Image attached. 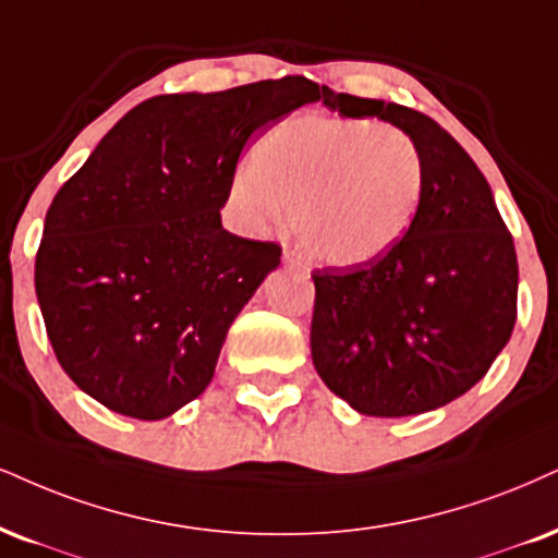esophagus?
<instances>
[{
	"instance_id": "obj_1",
	"label": "esophagus",
	"mask_w": 558,
	"mask_h": 558,
	"mask_svg": "<svg viewBox=\"0 0 558 558\" xmlns=\"http://www.w3.org/2000/svg\"><path fill=\"white\" fill-rule=\"evenodd\" d=\"M284 264L290 268H305V264H302L300 256L294 251H284Z\"/></svg>"
}]
</instances>
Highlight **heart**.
<instances>
[{
    "label": "heart",
    "instance_id": "1",
    "mask_svg": "<svg viewBox=\"0 0 558 558\" xmlns=\"http://www.w3.org/2000/svg\"><path fill=\"white\" fill-rule=\"evenodd\" d=\"M426 168L418 144L375 119L307 113L281 121L258 144L256 168L227 185L251 232L294 230L307 253L333 268L369 266L409 235Z\"/></svg>",
    "mask_w": 558,
    "mask_h": 558
}]
</instances>
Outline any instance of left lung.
I'll list each match as a JSON object with an SVG mask.
<instances>
[{
	"mask_svg": "<svg viewBox=\"0 0 558 558\" xmlns=\"http://www.w3.org/2000/svg\"><path fill=\"white\" fill-rule=\"evenodd\" d=\"M323 106L393 123L418 144L426 183L393 253L318 268L311 352L320 380L364 416H414L469 393L510 341L518 256L486 178L414 108L323 87Z\"/></svg>",
	"mask_w": 558,
	"mask_h": 558,
	"instance_id": "left-lung-1",
	"label": "left lung"
}]
</instances>
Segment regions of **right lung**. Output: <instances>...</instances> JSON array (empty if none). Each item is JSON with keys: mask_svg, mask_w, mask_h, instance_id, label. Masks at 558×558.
I'll return each mask as SVG.
<instances>
[{"mask_svg": "<svg viewBox=\"0 0 558 558\" xmlns=\"http://www.w3.org/2000/svg\"><path fill=\"white\" fill-rule=\"evenodd\" d=\"M315 100L320 87L300 74L157 95L61 185L36 294L80 390L144 422L204 393L232 320L281 258L277 243L225 230L227 185L253 132Z\"/></svg>", "mask_w": 558, "mask_h": 558, "instance_id": "right-lung-1", "label": "right lung"}]
</instances>
